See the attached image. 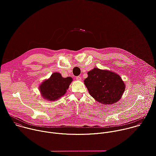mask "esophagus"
Returning a JSON list of instances; mask_svg holds the SVG:
<instances>
[{
  "mask_svg": "<svg viewBox=\"0 0 156 156\" xmlns=\"http://www.w3.org/2000/svg\"><path fill=\"white\" fill-rule=\"evenodd\" d=\"M76 80L78 81H81V77L80 76H78L76 77Z\"/></svg>",
  "mask_w": 156,
  "mask_h": 156,
  "instance_id": "esophagus-1",
  "label": "esophagus"
}]
</instances>
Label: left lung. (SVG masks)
Segmentation results:
<instances>
[{
	"label": "left lung",
	"mask_w": 156,
	"mask_h": 156,
	"mask_svg": "<svg viewBox=\"0 0 156 156\" xmlns=\"http://www.w3.org/2000/svg\"><path fill=\"white\" fill-rule=\"evenodd\" d=\"M84 82L90 94L104 104H112L122 98L125 84L117 73L94 68L87 72Z\"/></svg>",
	"instance_id": "1"
}]
</instances>
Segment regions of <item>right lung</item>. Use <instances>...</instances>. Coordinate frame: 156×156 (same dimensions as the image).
<instances>
[{
  "instance_id": "1",
  "label": "right lung",
  "mask_w": 156,
  "mask_h": 156,
  "mask_svg": "<svg viewBox=\"0 0 156 156\" xmlns=\"http://www.w3.org/2000/svg\"><path fill=\"white\" fill-rule=\"evenodd\" d=\"M72 80L71 77L63 78L60 73H54L39 86L41 96L50 101L57 100L66 93Z\"/></svg>"
}]
</instances>
